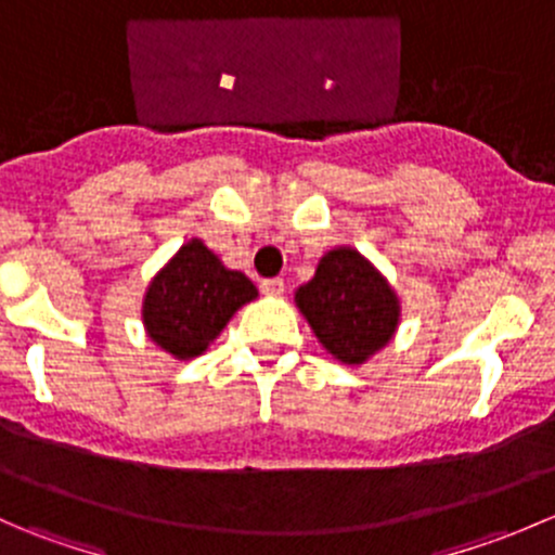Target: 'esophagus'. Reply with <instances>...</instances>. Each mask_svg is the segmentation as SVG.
I'll use <instances>...</instances> for the list:
<instances>
[{
  "instance_id": "34e87169",
  "label": "esophagus",
  "mask_w": 555,
  "mask_h": 555,
  "mask_svg": "<svg viewBox=\"0 0 555 555\" xmlns=\"http://www.w3.org/2000/svg\"><path fill=\"white\" fill-rule=\"evenodd\" d=\"M260 289L266 295H284V279H262Z\"/></svg>"
}]
</instances>
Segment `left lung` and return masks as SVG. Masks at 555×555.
<instances>
[{
  "instance_id": "obj_1",
  "label": "left lung",
  "mask_w": 555,
  "mask_h": 555,
  "mask_svg": "<svg viewBox=\"0 0 555 555\" xmlns=\"http://www.w3.org/2000/svg\"><path fill=\"white\" fill-rule=\"evenodd\" d=\"M319 344L346 365H362L384 349L400 322V304L386 279L357 249L340 246L319 260L309 284L295 293Z\"/></svg>"
}]
</instances>
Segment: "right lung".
I'll use <instances>...</instances> for the list:
<instances>
[{"instance_id": "obj_1", "label": "right lung", "mask_w": 555, "mask_h": 555, "mask_svg": "<svg viewBox=\"0 0 555 555\" xmlns=\"http://www.w3.org/2000/svg\"><path fill=\"white\" fill-rule=\"evenodd\" d=\"M257 298V287L242 271H231L220 257L193 238L150 282L142 319L147 335L177 360L209 349L228 319Z\"/></svg>"}]
</instances>
